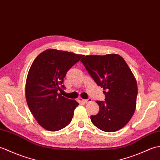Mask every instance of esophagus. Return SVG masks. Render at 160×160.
<instances>
[{
  "instance_id": "esophagus-1",
  "label": "esophagus",
  "mask_w": 160,
  "mask_h": 160,
  "mask_svg": "<svg viewBox=\"0 0 160 160\" xmlns=\"http://www.w3.org/2000/svg\"><path fill=\"white\" fill-rule=\"evenodd\" d=\"M78 100L79 101H80V102H84V103H87V102H91L92 101V100L91 99V98H88V99H87V100H83V99H82V98H78Z\"/></svg>"
}]
</instances>
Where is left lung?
<instances>
[{"label": "left lung", "instance_id": "8db88e82", "mask_svg": "<svg viewBox=\"0 0 160 160\" xmlns=\"http://www.w3.org/2000/svg\"><path fill=\"white\" fill-rule=\"evenodd\" d=\"M96 83L104 90V101H96L98 113L92 123L105 132L120 130L133 115L138 96L136 80L123 58L118 54L86 56L80 60Z\"/></svg>", "mask_w": 160, "mask_h": 160}]
</instances>
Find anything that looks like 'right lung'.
I'll return each mask as SVG.
<instances>
[{"instance_id":"add662e5","label":"right lung","mask_w":160,"mask_h":160,"mask_svg":"<svg viewBox=\"0 0 160 160\" xmlns=\"http://www.w3.org/2000/svg\"><path fill=\"white\" fill-rule=\"evenodd\" d=\"M83 55L56 49L40 53L30 67L26 81L25 96L33 117L42 127L49 131L64 128L72 120L79 104L62 96L58 91L67 72Z\"/></svg>"}]
</instances>
